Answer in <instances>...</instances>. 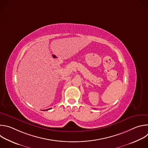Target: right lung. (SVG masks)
<instances>
[{
	"instance_id": "1",
	"label": "right lung",
	"mask_w": 148,
	"mask_h": 148,
	"mask_svg": "<svg viewBox=\"0 0 148 148\" xmlns=\"http://www.w3.org/2000/svg\"><path fill=\"white\" fill-rule=\"evenodd\" d=\"M50 109H51V108H50V109H49V110H50ZM44 110V111H47V110Z\"/></svg>"
}]
</instances>
